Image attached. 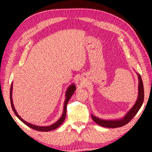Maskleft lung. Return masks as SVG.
Returning <instances> with one entry per match:
<instances>
[{
    "label": "left lung",
    "instance_id": "8db88e82",
    "mask_svg": "<svg viewBox=\"0 0 152 152\" xmlns=\"http://www.w3.org/2000/svg\"><path fill=\"white\" fill-rule=\"evenodd\" d=\"M138 79H139V86H138V97L137 101L133 107L131 109L129 112L126 114L122 119H117V120H103L99 119L94 115H91L92 119L96 124L102 126L104 127L108 128H117L125 125L126 124L130 121L133 117L135 116L137 113L142 105L144 100V89L143 84L142 82V79L140 74H137Z\"/></svg>",
    "mask_w": 152,
    "mask_h": 152
}]
</instances>
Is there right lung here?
<instances>
[{
	"mask_svg": "<svg viewBox=\"0 0 152 152\" xmlns=\"http://www.w3.org/2000/svg\"><path fill=\"white\" fill-rule=\"evenodd\" d=\"M75 91H76V86H75V84H72V85H70V86L68 87V89H67V91H66V100H65V102H64V111H63V113H62V115H61V117L55 123H53V124L51 125L46 126V127H44V126H43H43H37V125H35L31 124V123H28L27 121H25V120L23 119L22 118L20 117L19 115H18L17 112L16 111V110H15V107H14L13 102H12V83L11 84V90H10V100H11V107H12V110H13V112L15 113V115H16V116L18 118H19V119L20 121H21L23 123H25V124L26 125H27L28 127H31V129H35V130L39 131V132H50V131L56 129V128H58V127H60V126L61 125V123H62L64 121V119H65L66 116L67 104H68L69 100L70 99L71 96H72V94H74V92H75Z\"/></svg>",
	"mask_w": 152,
	"mask_h": 152,
	"instance_id": "1",
	"label": "right lung"
}]
</instances>
